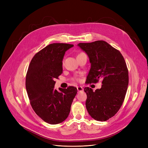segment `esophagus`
I'll return each instance as SVG.
<instances>
[{
    "label": "esophagus",
    "instance_id": "obj_1",
    "mask_svg": "<svg viewBox=\"0 0 148 148\" xmlns=\"http://www.w3.org/2000/svg\"><path fill=\"white\" fill-rule=\"evenodd\" d=\"M77 90L78 92H82V91H83V90H84V89L82 86H77Z\"/></svg>",
    "mask_w": 148,
    "mask_h": 148
}]
</instances>
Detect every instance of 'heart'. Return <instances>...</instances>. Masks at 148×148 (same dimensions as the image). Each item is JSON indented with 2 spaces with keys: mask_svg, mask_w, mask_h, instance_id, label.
<instances>
[{
  "mask_svg": "<svg viewBox=\"0 0 148 148\" xmlns=\"http://www.w3.org/2000/svg\"><path fill=\"white\" fill-rule=\"evenodd\" d=\"M76 79H77V80H79V78H76Z\"/></svg>",
  "mask_w": 148,
  "mask_h": 148,
  "instance_id": "obj_1",
  "label": "heart"
}]
</instances>
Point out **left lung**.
Returning <instances> with one entry per match:
<instances>
[{"label": "left lung", "instance_id": "left-lung-1", "mask_svg": "<svg viewBox=\"0 0 148 148\" xmlns=\"http://www.w3.org/2000/svg\"><path fill=\"white\" fill-rule=\"evenodd\" d=\"M91 63L86 84L102 81V87L95 91L89 87L84 89L87 99L86 109L91 117L97 121H106L120 109L128 85V71L120 52L104 41L79 43Z\"/></svg>", "mask_w": 148, "mask_h": 148}]
</instances>
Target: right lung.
I'll return each mask as SVG.
<instances>
[{
	"label": "right lung",
	"mask_w": 148,
	"mask_h": 148,
	"mask_svg": "<svg viewBox=\"0 0 148 148\" xmlns=\"http://www.w3.org/2000/svg\"><path fill=\"white\" fill-rule=\"evenodd\" d=\"M73 44L53 43L37 52L26 76V89L33 109L49 124L62 123L68 117L77 89L70 86L55 90V79L62 73V60Z\"/></svg>",
	"instance_id": "1"
}]
</instances>
